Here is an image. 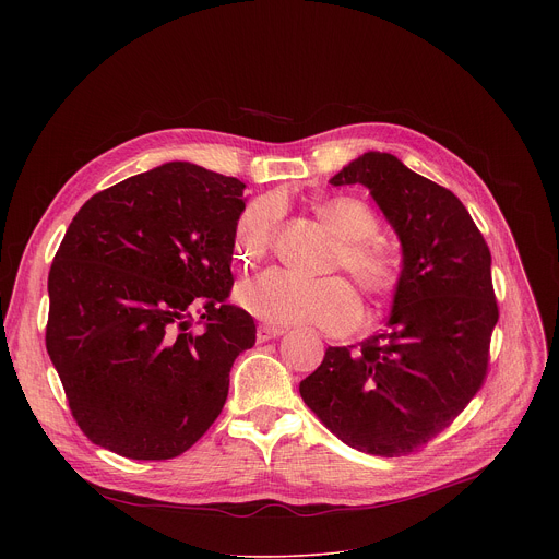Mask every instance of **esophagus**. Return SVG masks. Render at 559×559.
Wrapping results in <instances>:
<instances>
[{"label": "esophagus", "mask_w": 559, "mask_h": 559, "mask_svg": "<svg viewBox=\"0 0 559 559\" xmlns=\"http://www.w3.org/2000/svg\"><path fill=\"white\" fill-rule=\"evenodd\" d=\"M283 334H285V330H283V328L259 325V330H257V341H259V343H267V341H272V338H278V336H283Z\"/></svg>", "instance_id": "obj_1"}]
</instances>
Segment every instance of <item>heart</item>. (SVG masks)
I'll return each mask as SVG.
<instances>
[{
  "instance_id": "obj_1",
  "label": "heart",
  "mask_w": 559,
  "mask_h": 559,
  "mask_svg": "<svg viewBox=\"0 0 559 559\" xmlns=\"http://www.w3.org/2000/svg\"><path fill=\"white\" fill-rule=\"evenodd\" d=\"M311 210L338 238L328 270H345L371 302L384 300L397 285V261L376 238L373 210L356 197L321 199ZM281 216L283 207L276 197H259L248 203L234 223L236 259L246 265L259 263L274 243ZM236 298L243 309L272 325H316L343 334L360 318L358 296L341 276L298 281L270 270L238 287Z\"/></svg>"
}]
</instances>
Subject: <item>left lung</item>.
Listing matches in <instances>:
<instances>
[{"label":"left lung","instance_id":"8db88e82","mask_svg":"<svg viewBox=\"0 0 559 559\" xmlns=\"http://www.w3.org/2000/svg\"><path fill=\"white\" fill-rule=\"evenodd\" d=\"M365 186L403 246L382 334L328 347L300 382L305 405L352 449L407 455L444 431L483 386L498 323L491 252L462 201L386 152L330 179Z\"/></svg>","mask_w":559,"mask_h":559}]
</instances>
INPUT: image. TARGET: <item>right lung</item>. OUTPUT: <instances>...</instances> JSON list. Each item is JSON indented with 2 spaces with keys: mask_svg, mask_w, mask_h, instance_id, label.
Here are the masks:
<instances>
[{
  "mask_svg": "<svg viewBox=\"0 0 559 559\" xmlns=\"http://www.w3.org/2000/svg\"><path fill=\"white\" fill-rule=\"evenodd\" d=\"M243 190L173 162L72 218L48 274L46 349L91 442L170 460L218 418L236 356L257 343L254 318L227 302Z\"/></svg>",
  "mask_w": 559,
  "mask_h": 559,
  "instance_id": "1",
  "label": "right lung"
}]
</instances>
